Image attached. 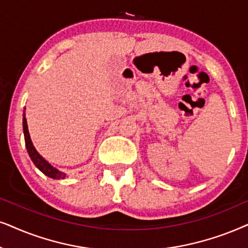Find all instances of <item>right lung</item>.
<instances>
[{
  "label": "right lung",
  "mask_w": 248,
  "mask_h": 248,
  "mask_svg": "<svg viewBox=\"0 0 248 248\" xmlns=\"http://www.w3.org/2000/svg\"><path fill=\"white\" fill-rule=\"evenodd\" d=\"M22 124H24V134H25V143H26V148H27V152L31 156V161L34 162L36 167L38 168L39 170L42 171L45 176H47L49 178H53V179H64L65 178V173L61 172L53 168L51 164H49L47 161L44 160L41 155L37 153V151L35 150L34 145L31 143V136H29L28 133V126H27V120H26L25 115H24V120H22Z\"/></svg>",
  "instance_id": "obj_1"
}]
</instances>
